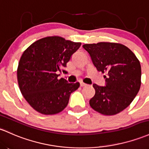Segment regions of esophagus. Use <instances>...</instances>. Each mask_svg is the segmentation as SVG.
<instances>
[{"mask_svg":"<svg viewBox=\"0 0 149 149\" xmlns=\"http://www.w3.org/2000/svg\"><path fill=\"white\" fill-rule=\"evenodd\" d=\"M88 86V85L86 84V83H83V82L81 83V87H83V86Z\"/></svg>","mask_w":149,"mask_h":149,"instance_id":"obj_1","label":"esophagus"}]
</instances>
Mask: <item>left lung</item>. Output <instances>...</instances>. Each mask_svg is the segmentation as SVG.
Instances as JSON below:
<instances>
[{"mask_svg": "<svg viewBox=\"0 0 149 149\" xmlns=\"http://www.w3.org/2000/svg\"><path fill=\"white\" fill-rule=\"evenodd\" d=\"M98 71L107 73L105 86L93 84L95 94L90 100L94 110L114 115L127 108L141 87V68L134 54L118 43L99 42L83 45Z\"/></svg>", "mask_w": 149, "mask_h": 149, "instance_id": "8db88e82", "label": "left lung"}]
</instances>
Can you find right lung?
I'll list each match as a JSON object with an SVG mask.
<instances>
[{
    "label": "right lung",
    "mask_w": 149,
    "mask_h": 149,
    "mask_svg": "<svg viewBox=\"0 0 149 149\" xmlns=\"http://www.w3.org/2000/svg\"><path fill=\"white\" fill-rule=\"evenodd\" d=\"M81 45L54 36L36 41L23 52L17 67V81L24 98L36 111L54 114L66 107L80 83L58 79L57 73L65 71L63 68Z\"/></svg>",
    "instance_id": "add662e5"
}]
</instances>
